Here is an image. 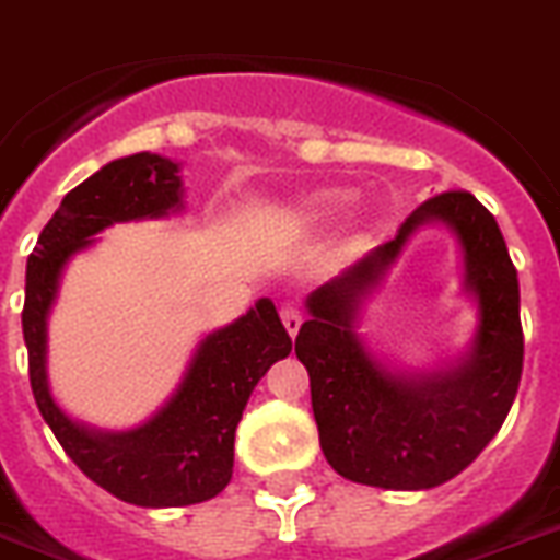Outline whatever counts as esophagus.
Masks as SVG:
<instances>
[{"mask_svg": "<svg viewBox=\"0 0 560 560\" xmlns=\"http://www.w3.org/2000/svg\"><path fill=\"white\" fill-rule=\"evenodd\" d=\"M281 324H284V330L295 338V332L302 327V310L293 307V304H284V307H281Z\"/></svg>", "mask_w": 560, "mask_h": 560, "instance_id": "34e87169", "label": "esophagus"}]
</instances>
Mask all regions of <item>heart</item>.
Here are the masks:
<instances>
[{
  "instance_id": "heart-1",
  "label": "heart",
  "mask_w": 560,
  "mask_h": 560,
  "mask_svg": "<svg viewBox=\"0 0 560 560\" xmlns=\"http://www.w3.org/2000/svg\"><path fill=\"white\" fill-rule=\"evenodd\" d=\"M347 205V192L338 190H316L307 192L302 199H295L293 205H288L284 210V219L295 228H318V224L332 222L341 208Z\"/></svg>"
}]
</instances>
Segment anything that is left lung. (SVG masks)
<instances>
[{"instance_id": "left-lung-1", "label": "left lung", "mask_w": 560, "mask_h": 560, "mask_svg": "<svg viewBox=\"0 0 560 560\" xmlns=\"http://www.w3.org/2000/svg\"><path fill=\"white\" fill-rule=\"evenodd\" d=\"M444 223L463 247L465 292L479 307L462 360L412 374L384 365L354 324L418 226ZM295 355L310 373L322 453L338 476L382 490H430L476 462L504 424L524 368L518 272L495 215L467 190L427 199L393 242L307 295Z\"/></svg>"}]
</instances>
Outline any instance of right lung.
<instances>
[{
    "instance_id": "1",
    "label": "right lung",
    "mask_w": 560,
    "mask_h": 560,
    "mask_svg": "<svg viewBox=\"0 0 560 560\" xmlns=\"http://www.w3.org/2000/svg\"><path fill=\"white\" fill-rule=\"evenodd\" d=\"M178 162L159 153L116 159L62 199L27 258L22 332L31 389L70 462L136 506H187L219 495L233 476V441L253 387L293 350L276 304L201 338L176 393L133 430H96L56 404L48 384V316L65 265L116 222L164 219L182 205Z\"/></svg>"
}]
</instances>
